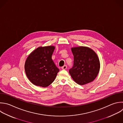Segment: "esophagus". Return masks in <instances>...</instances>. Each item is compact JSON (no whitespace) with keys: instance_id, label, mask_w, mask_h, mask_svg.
<instances>
[{"instance_id":"34e87169","label":"esophagus","mask_w":123,"mask_h":123,"mask_svg":"<svg viewBox=\"0 0 123 123\" xmlns=\"http://www.w3.org/2000/svg\"><path fill=\"white\" fill-rule=\"evenodd\" d=\"M67 65H64L63 66H62V69H63V70H65V69H67Z\"/></svg>"}]
</instances>
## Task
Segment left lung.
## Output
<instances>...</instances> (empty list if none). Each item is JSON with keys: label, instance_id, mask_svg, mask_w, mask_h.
I'll use <instances>...</instances> for the list:
<instances>
[{"label": "left lung", "instance_id": "8db88e82", "mask_svg": "<svg viewBox=\"0 0 123 123\" xmlns=\"http://www.w3.org/2000/svg\"><path fill=\"white\" fill-rule=\"evenodd\" d=\"M74 64L69 72L74 80L83 85L93 81L100 68L99 59L91 49L85 47L72 48Z\"/></svg>", "mask_w": 123, "mask_h": 123}]
</instances>
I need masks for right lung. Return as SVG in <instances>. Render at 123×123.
I'll list each match as a JSON object with an SVG mask.
<instances>
[{"instance_id": "1", "label": "right lung", "mask_w": 123, "mask_h": 123, "mask_svg": "<svg viewBox=\"0 0 123 123\" xmlns=\"http://www.w3.org/2000/svg\"><path fill=\"white\" fill-rule=\"evenodd\" d=\"M53 46L39 47L27 58L25 71L29 80L34 85L47 87L55 80L59 69L52 59Z\"/></svg>"}]
</instances>
